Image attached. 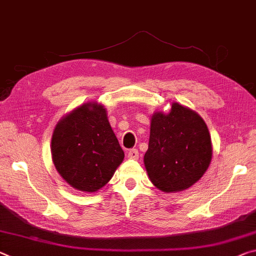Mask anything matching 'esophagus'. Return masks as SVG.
Masks as SVG:
<instances>
[{"instance_id":"34e87169","label":"esophagus","mask_w":256,"mask_h":256,"mask_svg":"<svg viewBox=\"0 0 256 256\" xmlns=\"http://www.w3.org/2000/svg\"><path fill=\"white\" fill-rule=\"evenodd\" d=\"M128 157L131 158V160H138V158H139V152H138V149L130 150L128 152Z\"/></svg>"}]
</instances>
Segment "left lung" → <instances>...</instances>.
<instances>
[{"label":"left lung","instance_id":"1","mask_svg":"<svg viewBox=\"0 0 256 256\" xmlns=\"http://www.w3.org/2000/svg\"><path fill=\"white\" fill-rule=\"evenodd\" d=\"M212 155L208 125L200 114L178 102L168 112L152 114L144 163L150 181L160 192L190 188L208 171Z\"/></svg>","mask_w":256,"mask_h":256}]
</instances>
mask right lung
<instances>
[{"label": "right lung", "mask_w": 256, "mask_h": 256, "mask_svg": "<svg viewBox=\"0 0 256 256\" xmlns=\"http://www.w3.org/2000/svg\"><path fill=\"white\" fill-rule=\"evenodd\" d=\"M51 156L60 176L72 188L96 192L124 160L104 104L88 101L62 117L54 130Z\"/></svg>", "instance_id": "right-lung-1"}]
</instances>
